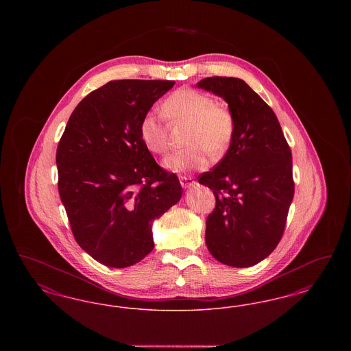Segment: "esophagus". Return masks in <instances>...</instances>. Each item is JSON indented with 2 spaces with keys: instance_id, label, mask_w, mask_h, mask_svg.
<instances>
[{
  "instance_id": "esophagus-1",
  "label": "esophagus",
  "mask_w": 351,
  "mask_h": 351,
  "mask_svg": "<svg viewBox=\"0 0 351 351\" xmlns=\"http://www.w3.org/2000/svg\"><path fill=\"white\" fill-rule=\"evenodd\" d=\"M180 184H182L184 189H188V188L193 186L196 182L191 176H180Z\"/></svg>"
}]
</instances>
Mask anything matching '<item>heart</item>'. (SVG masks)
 Returning a JSON list of instances; mask_svg holds the SVG:
<instances>
[{"instance_id": "1", "label": "heart", "mask_w": 351, "mask_h": 351, "mask_svg": "<svg viewBox=\"0 0 351 351\" xmlns=\"http://www.w3.org/2000/svg\"><path fill=\"white\" fill-rule=\"evenodd\" d=\"M162 112L171 121L189 123L186 145L191 147L168 155L163 162L171 172L188 173L205 169L209 166L208 152L219 158L233 142L235 119L232 110L195 88L185 86L171 93L162 105ZM139 138L146 150L154 155H165L169 147L163 118L154 112L141 118Z\"/></svg>"}]
</instances>
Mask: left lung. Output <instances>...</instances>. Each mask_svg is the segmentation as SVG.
<instances>
[{
	"instance_id": "1",
	"label": "left lung",
	"mask_w": 351,
	"mask_h": 351,
	"mask_svg": "<svg viewBox=\"0 0 351 351\" xmlns=\"http://www.w3.org/2000/svg\"><path fill=\"white\" fill-rule=\"evenodd\" d=\"M197 86L226 101L235 119L226 155L199 176L216 197L205 242L218 262L250 267L283 237L295 192L291 149L274 110L243 80L213 76Z\"/></svg>"
}]
</instances>
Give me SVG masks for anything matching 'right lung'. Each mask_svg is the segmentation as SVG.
<instances>
[{
    "instance_id": "right-lung-1",
    "label": "right lung",
    "mask_w": 351,
    "mask_h": 351,
    "mask_svg": "<svg viewBox=\"0 0 351 351\" xmlns=\"http://www.w3.org/2000/svg\"><path fill=\"white\" fill-rule=\"evenodd\" d=\"M169 80H114L90 92L68 119L58 150V188L85 252L125 268L154 249L152 221L182 197L175 173L139 138V122Z\"/></svg>"
}]
</instances>
